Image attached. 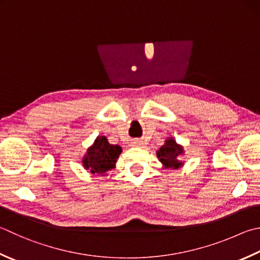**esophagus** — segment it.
Masks as SVG:
<instances>
[{"label": "esophagus", "instance_id": "obj_1", "mask_svg": "<svg viewBox=\"0 0 260 260\" xmlns=\"http://www.w3.org/2000/svg\"><path fill=\"white\" fill-rule=\"evenodd\" d=\"M131 145H132V146H135V147H141V146L144 145V143H143V140H138V139H137V140H134V141H132Z\"/></svg>", "mask_w": 260, "mask_h": 260}]
</instances>
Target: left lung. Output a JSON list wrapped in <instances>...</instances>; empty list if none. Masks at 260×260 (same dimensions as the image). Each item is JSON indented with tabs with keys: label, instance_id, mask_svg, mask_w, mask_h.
Returning <instances> with one entry per match:
<instances>
[{
	"label": "left lung",
	"instance_id": "1",
	"mask_svg": "<svg viewBox=\"0 0 260 260\" xmlns=\"http://www.w3.org/2000/svg\"><path fill=\"white\" fill-rule=\"evenodd\" d=\"M184 154L183 147L176 144L173 138H168L165 144L157 150V157L166 169H179L183 165L180 157Z\"/></svg>",
	"mask_w": 260,
	"mask_h": 260
}]
</instances>
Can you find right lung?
<instances>
[{"label":"right lung","instance_id":"1","mask_svg":"<svg viewBox=\"0 0 260 260\" xmlns=\"http://www.w3.org/2000/svg\"><path fill=\"white\" fill-rule=\"evenodd\" d=\"M121 151L120 146L111 145L105 136H99L82 157V165L92 174L104 175L115 168L116 159L119 158Z\"/></svg>","mask_w":260,"mask_h":260}]
</instances>
